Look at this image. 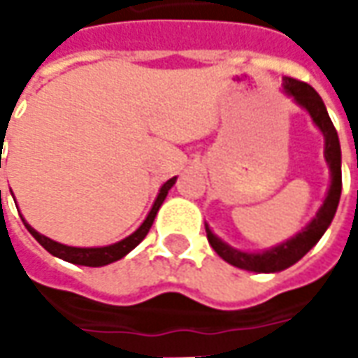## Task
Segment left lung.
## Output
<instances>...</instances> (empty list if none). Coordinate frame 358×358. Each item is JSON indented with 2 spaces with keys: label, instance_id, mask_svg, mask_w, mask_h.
Listing matches in <instances>:
<instances>
[{
  "label": "left lung",
  "instance_id": "8db88e82",
  "mask_svg": "<svg viewBox=\"0 0 358 358\" xmlns=\"http://www.w3.org/2000/svg\"><path fill=\"white\" fill-rule=\"evenodd\" d=\"M284 92L293 97L297 105L307 110L313 122L324 134V157L330 166L331 184L316 217L299 234H295L292 240L284 241L276 248L261 251V253H245V251L228 245L210 232L209 226L205 224L207 240H209L210 248L217 251L218 257H222L226 263L234 264L238 268L251 270V272H280V270L289 268L292 264L303 259L328 230V226L331 224L334 215L338 210L339 197H341V148H339L338 132L331 124L322 97L316 94V90L308 86L307 82L295 80V78H284Z\"/></svg>",
  "mask_w": 358,
  "mask_h": 358
}]
</instances>
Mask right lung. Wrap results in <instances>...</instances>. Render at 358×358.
<instances>
[{
    "label": "right lung",
    "mask_w": 358,
    "mask_h": 358,
    "mask_svg": "<svg viewBox=\"0 0 358 358\" xmlns=\"http://www.w3.org/2000/svg\"><path fill=\"white\" fill-rule=\"evenodd\" d=\"M1 153V151H0ZM0 163H1V155H0ZM1 166V164H0ZM174 182H176V176L171 180H166L161 187V192L157 195L155 203H153V207L149 210L148 218L141 222V226L136 230L134 234H130L128 238L124 240H120L118 243H113V245H105V248H71V245H63V243H59V241H53L50 238H45L40 232H36L32 226L28 224L27 220L22 218V222L27 226V230L36 238V241L42 245L45 251H50L51 255L59 257V259H63L66 263H73V264H82V266H105V264H110L118 261V259H122L124 255H128L130 251H132L138 243H140L145 236H148L149 228L153 224V220L157 217V210L159 207L163 205L164 197L169 194V189L174 186Z\"/></svg>",
    "instance_id": "right-lung-1"
}]
</instances>
